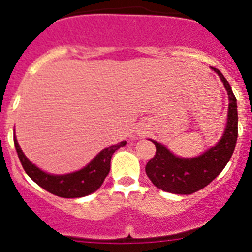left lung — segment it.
I'll list each match as a JSON object with an SVG mask.
<instances>
[{
	"mask_svg": "<svg viewBox=\"0 0 252 252\" xmlns=\"http://www.w3.org/2000/svg\"><path fill=\"white\" fill-rule=\"evenodd\" d=\"M213 72L222 80L229 98L228 118L224 133L215 146L192 158L175 156L164 145L151 140L156 155L147 162L145 171L155 187L172 194L189 195L210 184L224 169L232 157L238 139V106L227 79L216 68Z\"/></svg>",
	"mask_w": 252,
	"mask_h": 252,
	"instance_id": "1",
	"label": "left lung"
}]
</instances>
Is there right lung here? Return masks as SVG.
I'll return each instance as SVG.
<instances>
[{
    "instance_id": "add662e5",
    "label": "right lung",
    "mask_w": 252,
    "mask_h": 252,
    "mask_svg": "<svg viewBox=\"0 0 252 252\" xmlns=\"http://www.w3.org/2000/svg\"><path fill=\"white\" fill-rule=\"evenodd\" d=\"M126 141H122L119 144L112 145L106 147L102 151L98 152L93 161L86 164L84 168L77 172H72L68 174H51L41 171L39 167L27 158L24 152L18 144L16 135H14V146H16L18 157L20 159L25 173L29 175L39 187L45 189L51 194L65 199H75L83 197L95 192L102 185L103 180L110 173L112 155L119 147L126 146Z\"/></svg>"
}]
</instances>
